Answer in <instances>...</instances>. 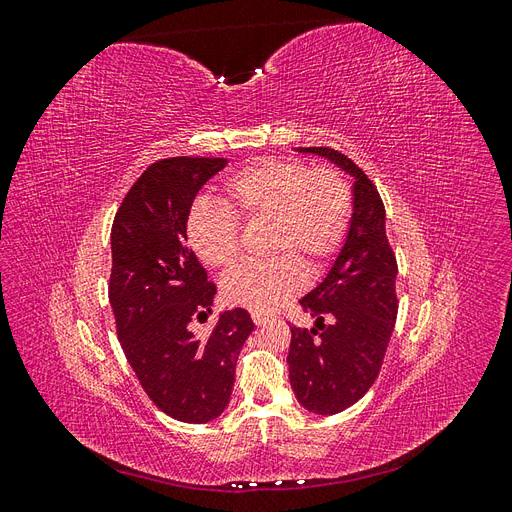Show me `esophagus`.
<instances>
[{"instance_id":"esophagus-1","label":"esophagus","mask_w":512,"mask_h":512,"mask_svg":"<svg viewBox=\"0 0 512 512\" xmlns=\"http://www.w3.org/2000/svg\"><path fill=\"white\" fill-rule=\"evenodd\" d=\"M252 320L258 324V327H262V324L269 322V318H267V316H262V314H252Z\"/></svg>"}]
</instances>
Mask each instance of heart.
Here are the masks:
<instances>
[{
	"instance_id": "1",
	"label": "heart",
	"mask_w": 512,
	"mask_h": 512,
	"mask_svg": "<svg viewBox=\"0 0 512 512\" xmlns=\"http://www.w3.org/2000/svg\"><path fill=\"white\" fill-rule=\"evenodd\" d=\"M226 207L196 205L188 218L194 254L213 269H228L241 256L239 220L271 222V265L239 267L222 282L232 307L269 314L305 286V265L320 271L344 245L352 192L333 168L269 158L232 175L224 185Z\"/></svg>"
}]
</instances>
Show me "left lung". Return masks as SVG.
Masks as SVG:
<instances>
[{"label": "left lung", "instance_id": "8db88e82", "mask_svg": "<svg viewBox=\"0 0 512 512\" xmlns=\"http://www.w3.org/2000/svg\"><path fill=\"white\" fill-rule=\"evenodd\" d=\"M354 177L346 241L327 277L299 301L316 322L290 327L288 378L299 404L337 414L356 404L380 374L397 320V260L386 239L384 205L363 170L329 147H299Z\"/></svg>", "mask_w": 512, "mask_h": 512}]
</instances>
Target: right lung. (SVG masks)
I'll return each mask as SVG.
<instances>
[{
  "mask_svg": "<svg viewBox=\"0 0 512 512\" xmlns=\"http://www.w3.org/2000/svg\"><path fill=\"white\" fill-rule=\"evenodd\" d=\"M224 158H166L136 179L111 230L108 282L117 335L149 399L181 423H207L230 401L235 367L254 331L241 307L220 314L207 339L188 324L211 312L215 284L188 241V215L198 190Z\"/></svg>",
  "mask_w": 512,
  "mask_h": 512,
  "instance_id": "right-lung-1",
  "label": "right lung"
}]
</instances>
